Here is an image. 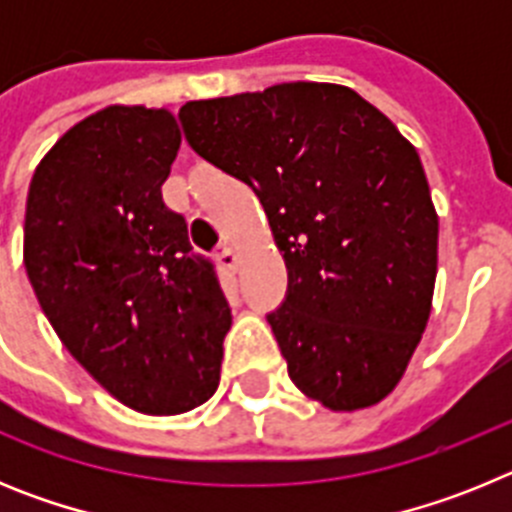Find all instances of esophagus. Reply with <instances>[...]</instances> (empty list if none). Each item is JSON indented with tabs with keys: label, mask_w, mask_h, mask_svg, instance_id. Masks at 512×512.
Returning <instances> with one entry per match:
<instances>
[{
	"label": "esophagus",
	"mask_w": 512,
	"mask_h": 512,
	"mask_svg": "<svg viewBox=\"0 0 512 512\" xmlns=\"http://www.w3.org/2000/svg\"><path fill=\"white\" fill-rule=\"evenodd\" d=\"M217 264L223 266V269L228 271H235V266H238V256H235V251L230 246H223L220 251H217Z\"/></svg>",
	"instance_id": "34e87169"
}]
</instances>
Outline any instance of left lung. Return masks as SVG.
<instances>
[{
	"label": "left lung",
	"instance_id": "obj_1",
	"mask_svg": "<svg viewBox=\"0 0 512 512\" xmlns=\"http://www.w3.org/2000/svg\"><path fill=\"white\" fill-rule=\"evenodd\" d=\"M197 156L248 184L287 264L266 312L289 379L330 410L400 382L431 312L438 217L420 156L348 87L295 81L187 102Z\"/></svg>",
	"mask_w": 512,
	"mask_h": 512
}]
</instances>
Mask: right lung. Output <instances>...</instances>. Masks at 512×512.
I'll return each mask as SVG.
<instances>
[{
	"label": "right lung",
	"mask_w": 512,
	"mask_h": 512,
	"mask_svg": "<svg viewBox=\"0 0 512 512\" xmlns=\"http://www.w3.org/2000/svg\"><path fill=\"white\" fill-rule=\"evenodd\" d=\"M182 135L174 115L107 107L35 169L25 269L53 330L104 390L148 415L210 400L230 307L161 184Z\"/></svg>",
	"instance_id": "add662e5"
}]
</instances>
